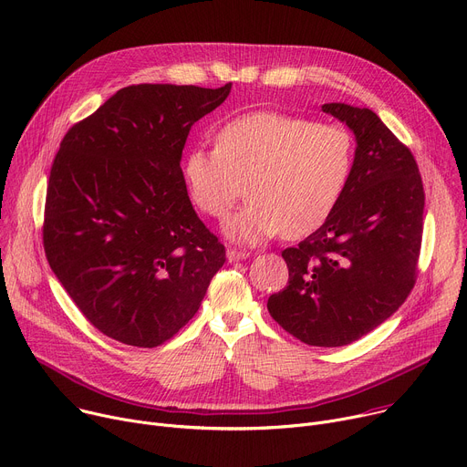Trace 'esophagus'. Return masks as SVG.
<instances>
[{"label": "esophagus", "instance_id": "1", "mask_svg": "<svg viewBox=\"0 0 467 467\" xmlns=\"http://www.w3.org/2000/svg\"><path fill=\"white\" fill-rule=\"evenodd\" d=\"M249 253L247 251H242V249H236V247H227V261L229 263H236V261H242V259H247Z\"/></svg>", "mask_w": 467, "mask_h": 467}]
</instances>
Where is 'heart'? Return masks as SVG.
Wrapping results in <instances>:
<instances>
[{"label":"heart","mask_w":467,"mask_h":467,"mask_svg":"<svg viewBox=\"0 0 467 467\" xmlns=\"http://www.w3.org/2000/svg\"><path fill=\"white\" fill-rule=\"evenodd\" d=\"M354 167V140L341 124L279 111L227 120L216 147H193L182 175L202 214L223 220L249 181L251 201L231 216V240L259 244L277 233L302 236L320 227L341 201Z\"/></svg>","instance_id":"heart-1"}]
</instances>
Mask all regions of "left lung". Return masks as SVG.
Listing matches in <instances>:
<instances>
[{"mask_svg": "<svg viewBox=\"0 0 467 467\" xmlns=\"http://www.w3.org/2000/svg\"><path fill=\"white\" fill-rule=\"evenodd\" d=\"M322 111L356 136L352 177L322 227L281 253L288 285L268 311L302 343L331 348L358 341L408 298L425 190L411 150L372 109L331 102Z\"/></svg>", "mask_w": 467, "mask_h": 467, "instance_id": "obj_1", "label": "left lung"}]
</instances>
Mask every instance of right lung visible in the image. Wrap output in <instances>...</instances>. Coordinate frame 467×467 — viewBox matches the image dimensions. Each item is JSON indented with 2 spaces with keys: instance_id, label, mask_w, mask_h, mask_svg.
<instances>
[{
  "instance_id": "obj_1",
  "label": "right lung",
  "mask_w": 467,
  "mask_h": 467,
  "mask_svg": "<svg viewBox=\"0 0 467 467\" xmlns=\"http://www.w3.org/2000/svg\"><path fill=\"white\" fill-rule=\"evenodd\" d=\"M231 86L124 88L76 122L56 154L47 259L81 315L122 345L169 341L225 263V245L192 206L181 158L192 126Z\"/></svg>"
}]
</instances>
